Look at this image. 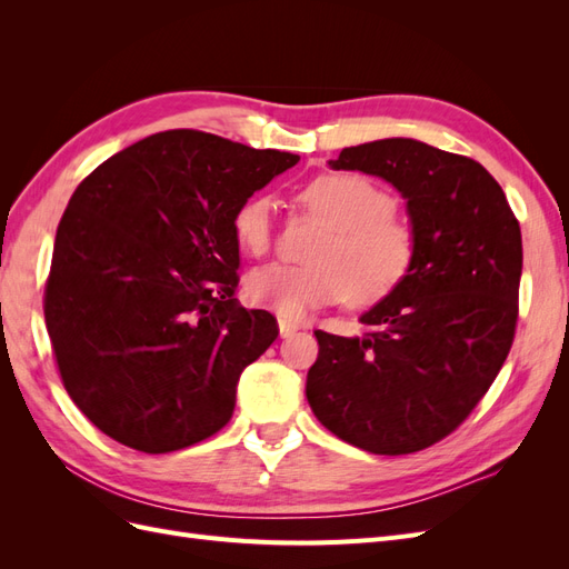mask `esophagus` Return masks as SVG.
Here are the masks:
<instances>
[{
  "label": "esophagus",
  "mask_w": 569,
  "mask_h": 569,
  "mask_svg": "<svg viewBox=\"0 0 569 569\" xmlns=\"http://www.w3.org/2000/svg\"><path fill=\"white\" fill-rule=\"evenodd\" d=\"M297 332H299V325H297V322H291V320L280 318V337H282V339L295 337Z\"/></svg>",
  "instance_id": "esophagus-1"
}]
</instances>
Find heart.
I'll return each mask as SVG.
<instances>
[{
	"label": "heart",
	"mask_w": 569,
	"mask_h": 569,
	"mask_svg": "<svg viewBox=\"0 0 569 569\" xmlns=\"http://www.w3.org/2000/svg\"><path fill=\"white\" fill-rule=\"evenodd\" d=\"M297 201L330 232L313 251V266L272 263L249 272L247 299L284 320H301L320 306L347 299L372 306L401 287L416 261V232L393 216L396 199L358 173H325L299 189ZM232 234L247 256L272 242V199L263 192L234 209Z\"/></svg>",
	"instance_id": "b5f03b06"
}]
</instances>
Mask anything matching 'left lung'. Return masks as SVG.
<instances>
[{
	"label": "left lung",
	"mask_w": 569,
	"mask_h": 569,
	"mask_svg": "<svg viewBox=\"0 0 569 569\" xmlns=\"http://www.w3.org/2000/svg\"><path fill=\"white\" fill-rule=\"evenodd\" d=\"M327 163L389 182L406 199L418 251L401 287L360 316L363 337L316 332L306 399L358 449L416 453L451 435L506 363L520 222L485 166L410 137L347 147Z\"/></svg>",
	"instance_id": "obj_1"
}]
</instances>
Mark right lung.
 I'll return each instance as SVG.
<instances>
[{
	"mask_svg": "<svg viewBox=\"0 0 569 569\" xmlns=\"http://www.w3.org/2000/svg\"><path fill=\"white\" fill-rule=\"evenodd\" d=\"M297 163L166 130L80 182L57 230L44 320L68 396L101 432L170 453L228 425L239 375L278 339L268 311L234 299L232 216Z\"/></svg>",
	"mask_w": 569,
	"mask_h": 569,
	"instance_id": "add662e5",
	"label": "right lung"
}]
</instances>
